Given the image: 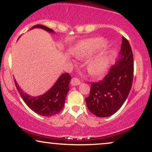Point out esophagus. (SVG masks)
<instances>
[{"label": "esophagus", "instance_id": "34e87169", "mask_svg": "<svg viewBox=\"0 0 152 152\" xmlns=\"http://www.w3.org/2000/svg\"><path fill=\"white\" fill-rule=\"evenodd\" d=\"M80 83H81V81L76 77L72 78V79H71V84L72 85V86H78Z\"/></svg>", "mask_w": 152, "mask_h": 152}]
</instances>
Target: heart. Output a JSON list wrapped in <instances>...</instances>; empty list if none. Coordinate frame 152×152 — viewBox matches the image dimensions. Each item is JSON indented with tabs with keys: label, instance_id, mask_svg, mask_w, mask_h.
<instances>
[{
	"label": "heart",
	"instance_id": "b5f03b06",
	"mask_svg": "<svg viewBox=\"0 0 152 152\" xmlns=\"http://www.w3.org/2000/svg\"><path fill=\"white\" fill-rule=\"evenodd\" d=\"M102 41L99 38H93L85 41L76 49L75 54L78 58L88 56L94 50L99 48L102 45ZM109 54L108 52L104 49L99 52L93 58H91L88 62L87 69L88 72L92 75H99L102 74L107 68L109 64Z\"/></svg>",
	"mask_w": 152,
	"mask_h": 152
}]
</instances>
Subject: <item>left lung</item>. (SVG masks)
Masks as SVG:
<instances>
[{
  "instance_id": "8db88e82",
  "label": "left lung",
  "mask_w": 152,
  "mask_h": 152,
  "mask_svg": "<svg viewBox=\"0 0 152 152\" xmlns=\"http://www.w3.org/2000/svg\"><path fill=\"white\" fill-rule=\"evenodd\" d=\"M120 58L100 81L91 83L90 94L85 99L91 113L108 117L116 113L128 97L134 76L133 53L130 43L122 37Z\"/></svg>"
}]
</instances>
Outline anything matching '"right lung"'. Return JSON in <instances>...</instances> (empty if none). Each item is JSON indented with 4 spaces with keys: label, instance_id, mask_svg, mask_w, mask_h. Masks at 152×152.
<instances>
[{
    "label": "right lung",
    "instance_id": "obj_1",
    "mask_svg": "<svg viewBox=\"0 0 152 152\" xmlns=\"http://www.w3.org/2000/svg\"><path fill=\"white\" fill-rule=\"evenodd\" d=\"M35 28H40L50 33L53 32V30L43 25H36L31 29ZM14 81L23 100L32 111L41 116H51L58 114L64 108L66 96L69 90L71 76L68 73L62 74L49 91L38 97L31 96L24 93L15 79Z\"/></svg>",
    "mask_w": 152,
    "mask_h": 152
}]
</instances>
